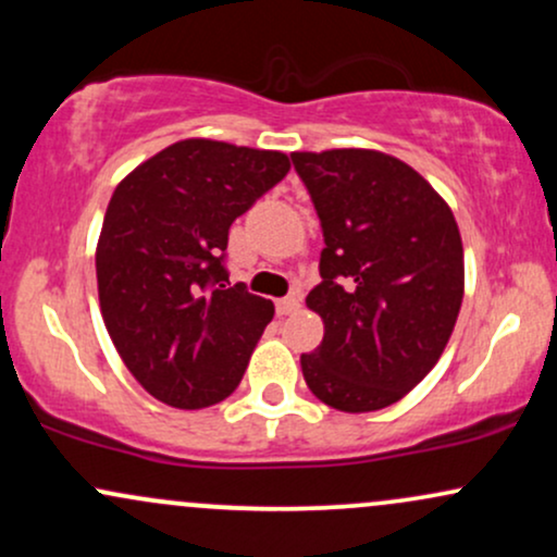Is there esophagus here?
Instances as JSON below:
<instances>
[{"mask_svg":"<svg viewBox=\"0 0 557 557\" xmlns=\"http://www.w3.org/2000/svg\"><path fill=\"white\" fill-rule=\"evenodd\" d=\"M298 309H300V296H296V293H293V296H285V298L277 300V314L280 317L293 314V311H298Z\"/></svg>","mask_w":557,"mask_h":557,"instance_id":"obj_1","label":"esophagus"}]
</instances>
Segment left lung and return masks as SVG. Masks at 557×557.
Here are the masks:
<instances>
[{"mask_svg": "<svg viewBox=\"0 0 557 557\" xmlns=\"http://www.w3.org/2000/svg\"><path fill=\"white\" fill-rule=\"evenodd\" d=\"M314 201L322 283L306 306L324 322L300 356L311 393L345 413L393 406L432 372L463 300V243L443 196L372 149L296 151Z\"/></svg>", "mask_w": 557, "mask_h": 557, "instance_id": "left-lung-1", "label": "left lung"}]
</instances>
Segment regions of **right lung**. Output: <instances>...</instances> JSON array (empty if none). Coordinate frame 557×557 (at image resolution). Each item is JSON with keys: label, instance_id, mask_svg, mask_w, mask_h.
I'll return each instance as SVG.
<instances>
[{"label": "right lung", "instance_id": "add662e5", "mask_svg": "<svg viewBox=\"0 0 557 557\" xmlns=\"http://www.w3.org/2000/svg\"><path fill=\"white\" fill-rule=\"evenodd\" d=\"M290 170L283 151L185 138L114 188L96 246L99 306L120 359L172 408L225 400L272 300L230 285V225Z\"/></svg>", "mask_w": 557, "mask_h": 557}]
</instances>
